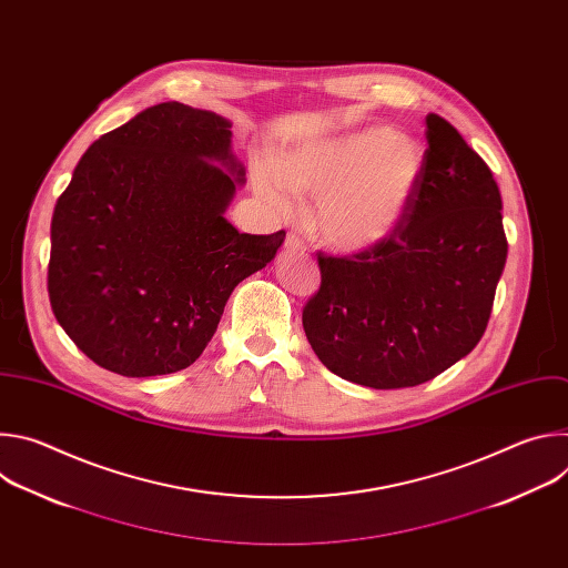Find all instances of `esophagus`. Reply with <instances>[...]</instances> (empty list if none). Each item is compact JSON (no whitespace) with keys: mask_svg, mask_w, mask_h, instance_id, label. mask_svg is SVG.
Instances as JSON below:
<instances>
[{"mask_svg":"<svg viewBox=\"0 0 568 568\" xmlns=\"http://www.w3.org/2000/svg\"><path fill=\"white\" fill-rule=\"evenodd\" d=\"M285 250L287 252H292V254H305V242L298 237V235H294V233H290L287 237H285Z\"/></svg>","mask_w":568,"mask_h":568,"instance_id":"esophagus-1","label":"esophagus"}]
</instances>
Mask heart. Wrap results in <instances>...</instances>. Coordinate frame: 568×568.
I'll return each instance as SVG.
<instances>
[{
	"mask_svg": "<svg viewBox=\"0 0 568 568\" xmlns=\"http://www.w3.org/2000/svg\"><path fill=\"white\" fill-rule=\"evenodd\" d=\"M425 169L416 139L382 125L303 143L261 166L258 195L290 213V191L316 197V226L339 252H368L407 217Z\"/></svg>",
	"mask_w": 568,
	"mask_h": 568,
	"instance_id": "b5f03b06",
	"label": "heart"
}]
</instances>
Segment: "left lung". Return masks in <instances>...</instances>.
I'll return each instance as SVG.
<instances>
[{"instance_id": "8db88e82", "label": "left lung", "mask_w": 568, "mask_h": 568, "mask_svg": "<svg viewBox=\"0 0 568 568\" xmlns=\"http://www.w3.org/2000/svg\"><path fill=\"white\" fill-rule=\"evenodd\" d=\"M425 123L429 148L407 217L371 252L318 254L321 287L303 307L321 364L371 388L418 386L469 355L506 267L493 171L443 116Z\"/></svg>"}]
</instances>
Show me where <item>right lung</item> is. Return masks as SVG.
Listing matches in <instances>:
<instances>
[{
    "mask_svg": "<svg viewBox=\"0 0 568 568\" xmlns=\"http://www.w3.org/2000/svg\"><path fill=\"white\" fill-rule=\"evenodd\" d=\"M242 184L231 121L209 110L159 103L94 141L51 220L49 301L69 339L125 377L191 366L285 240L224 217Z\"/></svg>",
    "mask_w": 568,
    "mask_h": 568,
    "instance_id": "obj_1",
    "label": "right lung"
}]
</instances>
